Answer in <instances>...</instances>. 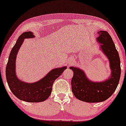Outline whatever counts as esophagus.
I'll use <instances>...</instances> for the list:
<instances>
[{"label": "esophagus", "instance_id": "1", "mask_svg": "<svg viewBox=\"0 0 126 126\" xmlns=\"http://www.w3.org/2000/svg\"><path fill=\"white\" fill-rule=\"evenodd\" d=\"M73 62H74V59H73V58H70L69 60V61H68V64H69V65L72 64L73 63Z\"/></svg>", "mask_w": 126, "mask_h": 126}]
</instances>
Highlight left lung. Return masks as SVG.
<instances>
[{"label":"left lung","instance_id":"obj_1","mask_svg":"<svg viewBox=\"0 0 126 126\" xmlns=\"http://www.w3.org/2000/svg\"><path fill=\"white\" fill-rule=\"evenodd\" d=\"M96 38L100 48L110 62L111 76L103 82H94L88 79L83 70L70 67L73 71L72 91L76 98L86 102H102L110 98L117 87L121 75L120 59L112 38L107 31L98 32Z\"/></svg>","mask_w":126,"mask_h":126}]
</instances>
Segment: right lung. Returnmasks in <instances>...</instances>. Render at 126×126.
<instances>
[{"mask_svg":"<svg viewBox=\"0 0 126 126\" xmlns=\"http://www.w3.org/2000/svg\"><path fill=\"white\" fill-rule=\"evenodd\" d=\"M34 37L31 31L23 32L19 37L9 57L6 68V76L9 87L18 99L26 102H39L44 101L49 97L54 80L62 74L67 67L53 69L43 79L34 83H26L19 80L15 73L16 55L24 39Z\"/></svg>","mask_w":126,"mask_h":126,"instance_id":"add662e5","label":"right lung"}]
</instances>
